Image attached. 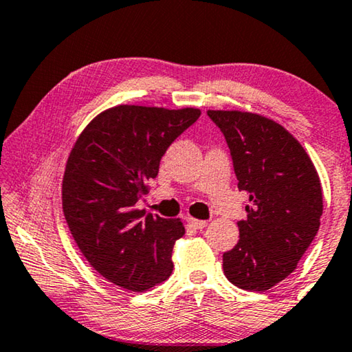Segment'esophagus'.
I'll return each mask as SVG.
<instances>
[{
  "instance_id": "34e87169",
  "label": "esophagus",
  "mask_w": 352,
  "mask_h": 352,
  "mask_svg": "<svg viewBox=\"0 0 352 352\" xmlns=\"http://www.w3.org/2000/svg\"><path fill=\"white\" fill-rule=\"evenodd\" d=\"M188 224L192 226L194 229H204L207 226V221H204V219H196V218H188Z\"/></svg>"
}]
</instances>
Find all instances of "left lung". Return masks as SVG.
<instances>
[{"mask_svg":"<svg viewBox=\"0 0 352 352\" xmlns=\"http://www.w3.org/2000/svg\"><path fill=\"white\" fill-rule=\"evenodd\" d=\"M223 131L239 190L250 194L240 240L223 254V270L240 289L265 292L296 270L322 217V188L313 161L294 135L264 115L207 110Z\"/></svg>","mask_w":352,"mask_h":352,"instance_id":"1","label":"left lung"}]
</instances>
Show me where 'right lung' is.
I'll return each mask as SVG.
<instances>
[{
    "mask_svg": "<svg viewBox=\"0 0 352 352\" xmlns=\"http://www.w3.org/2000/svg\"><path fill=\"white\" fill-rule=\"evenodd\" d=\"M201 110L120 104L98 113L72 146L63 175V212L78 250L99 275L145 292L170 276L172 250L185 234L135 204L158 175L167 146Z\"/></svg>",
    "mask_w": 352,
    "mask_h": 352,
    "instance_id": "add662e5",
    "label": "right lung"
}]
</instances>
